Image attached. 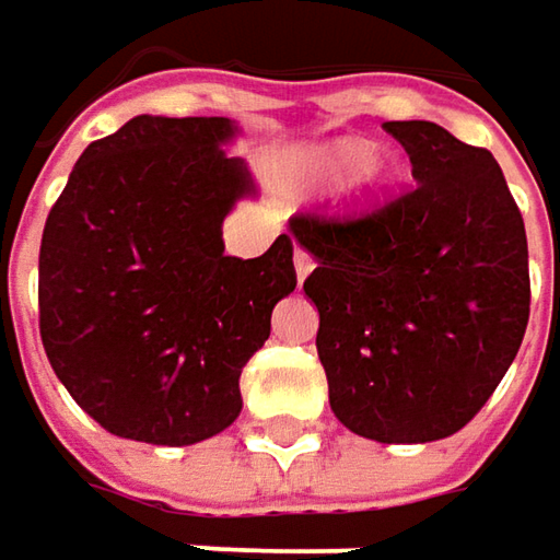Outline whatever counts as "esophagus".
I'll return each instance as SVG.
<instances>
[{
    "mask_svg": "<svg viewBox=\"0 0 560 560\" xmlns=\"http://www.w3.org/2000/svg\"><path fill=\"white\" fill-rule=\"evenodd\" d=\"M294 272H298V279L304 281L311 272H314V256L307 253V249H294Z\"/></svg>",
    "mask_w": 560,
    "mask_h": 560,
    "instance_id": "1",
    "label": "esophagus"
}]
</instances>
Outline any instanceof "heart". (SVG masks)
<instances>
[{"label": "heart", "instance_id": "heart-1", "mask_svg": "<svg viewBox=\"0 0 560 560\" xmlns=\"http://www.w3.org/2000/svg\"><path fill=\"white\" fill-rule=\"evenodd\" d=\"M360 173L349 185V201L355 211H378L390 201L397 188V173L384 163L372 160V143L365 140H332L324 147H307L298 150L288 163L291 178L298 185H327L332 178H342L346 173Z\"/></svg>", "mask_w": 560, "mask_h": 560}]
</instances>
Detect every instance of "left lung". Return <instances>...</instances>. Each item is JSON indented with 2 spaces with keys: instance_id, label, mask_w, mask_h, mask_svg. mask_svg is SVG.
Listing matches in <instances>:
<instances>
[{
  "instance_id": "obj_1",
  "label": "left lung",
  "mask_w": 560,
  "mask_h": 560,
  "mask_svg": "<svg viewBox=\"0 0 560 560\" xmlns=\"http://www.w3.org/2000/svg\"><path fill=\"white\" fill-rule=\"evenodd\" d=\"M417 188L359 221L298 214L317 269L330 410L384 445L458 432L497 390L529 324V246L497 160L432 121H387Z\"/></svg>"
}]
</instances>
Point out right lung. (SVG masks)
Listing matches in <instances>:
<instances>
[{
	"mask_svg": "<svg viewBox=\"0 0 560 560\" xmlns=\"http://www.w3.org/2000/svg\"><path fill=\"white\" fill-rule=\"evenodd\" d=\"M230 118L137 115L89 143L47 214L40 342L63 387L112 435L195 445L240 417V372L294 291L288 233L224 253V218L256 182Z\"/></svg>",
	"mask_w": 560,
	"mask_h": 560,
	"instance_id": "right-lung-1",
	"label": "right lung"
}]
</instances>
